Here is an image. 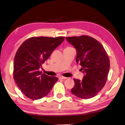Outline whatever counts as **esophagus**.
<instances>
[{
    "instance_id": "obj_1",
    "label": "esophagus",
    "mask_w": 125,
    "mask_h": 125,
    "mask_svg": "<svg viewBox=\"0 0 125 125\" xmlns=\"http://www.w3.org/2000/svg\"><path fill=\"white\" fill-rule=\"evenodd\" d=\"M59 79H67V78L64 77H63V76H60L59 77Z\"/></svg>"
}]
</instances>
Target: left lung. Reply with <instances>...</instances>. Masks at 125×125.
Here are the masks:
<instances>
[{
	"label": "left lung",
	"instance_id": "1",
	"mask_svg": "<svg viewBox=\"0 0 125 125\" xmlns=\"http://www.w3.org/2000/svg\"><path fill=\"white\" fill-rule=\"evenodd\" d=\"M77 51L76 61L82 66V80L73 79L71 93L77 97L88 99L95 96L105 85L110 69L109 56L102 44L91 37H65Z\"/></svg>",
	"mask_w": 125,
	"mask_h": 125
}]
</instances>
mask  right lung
Wrapping results in <instances>:
<instances>
[{"label":"right lung","instance_id":"add662e5","mask_svg":"<svg viewBox=\"0 0 125 125\" xmlns=\"http://www.w3.org/2000/svg\"><path fill=\"white\" fill-rule=\"evenodd\" d=\"M64 37H32L17 51L14 61L13 77L26 96L38 100L47 95L58 80L39 71L42 65L64 40Z\"/></svg>","mask_w":125,"mask_h":125}]
</instances>
